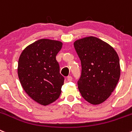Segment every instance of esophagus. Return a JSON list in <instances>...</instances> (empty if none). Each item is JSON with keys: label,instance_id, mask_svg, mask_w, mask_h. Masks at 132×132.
I'll return each instance as SVG.
<instances>
[{"label": "esophagus", "instance_id": "esophagus-1", "mask_svg": "<svg viewBox=\"0 0 132 132\" xmlns=\"http://www.w3.org/2000/svg\"><path fill=\"white\" fill-rule=\"evenodd\" d=\"M67 79H68V81H72V76H68Z\"/></svg>", "mask_w": 132, "mask_h": 132}]
</instances>
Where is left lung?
I'll list each match as a JSON object with an SVG mask.
<instances>
[{"label": "left lung", "instance_id": "obj_1", "mask_svg": "<svg viewBox=\"0 0 132 132\" xmlns=\"http://www.w3.org/2000/svg\"><path fill=\"white\" fill-rule=\"evenodd\" d=\"M73 45L82 67L79 90L88 103L100 104L110 96L119 82V56L109 44L94 36L76 40Z\"/></svg>", "mask_w": 132, "mask_h": 132}]
</instances>
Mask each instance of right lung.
Returning <instances> with one entry per match:
<instances>
[{"label":"right lung","mask_w":132,"mask_h":132,"mask_svg":"<svg viewBox=\"0 0 132 132\" xmlns=\"http://www.w3.org/2000/svg\"><path fill=\"white\" fill-rule=\"evenodd\" d=\"M61 42L41 39L28 45L18 61V73L23 89L37 103L47 105L61 93L64 78L60 73L56 56Z\"/></svg>","instance_id":"1"}]
</instances>
